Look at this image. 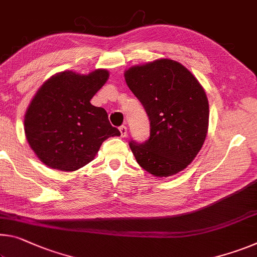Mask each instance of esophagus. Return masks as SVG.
<instances>
[{
	"mask_svg": "<svg viewBox=\"0 0 257 257\" xmlns=\"http://www.w3.org/2000/svg\"><path fill=\"white\" fill-rule=\"evenodd\" d=\"M120 129V133H121V137H125L127 136V133H128V129L125 125H121V127L119 128Z\"/></svg>",
	"mask_w": 257,
	"mask_h": 257,
	"instance_id": "34e87169",
	"label": "esophagus"
}]
</instances>
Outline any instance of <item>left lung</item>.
<instances>
[{
	"mask_svg": "<svg viewBox=\"0 0 257 257\" xmlns=\"http://www.w3.org/2000/svg\"><path fill=\"white\" fill-rule=\"evenodd\" d=\"M124 77L150 120L148 140L129 142L138 165L158 177L186 168L200 151L208 129V99L200 83L170 59L132 67Z\"/></svg>",
	"mask_w": 257,
	"mask_h": 257,
	"instance_id": "8db88e82",
	"label": "left lung"
}]
</instances>
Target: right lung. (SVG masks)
Wrapping results in <instances>:
<instances>
[{
    "mask_svg": "<svg viewBox=\"0 0 257 257\" xmlns=\"http://www.w3.org/2000/svg\"><path fill=\"white\" fill-rule=\"evenodd\" d=\"M107 77L105 70L88 75L62 72L39 89L26 112L25 134L44 165L73 172L89 164L105 140L120 135L106 111L90 103Z\"/></svg>",
    "mask_w": 257,
    "mask_h": 257,
    "instance_id": "add662e5",
    "label": "right lung"
}]
</instances>
